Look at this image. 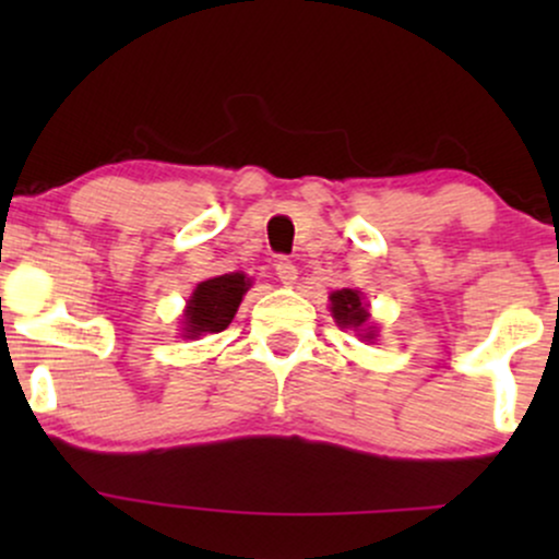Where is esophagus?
Listing matches in <instances>:
<instances>
[{
	"mask_svg": "<svg viewBox=\"0 0 559 559\" xmlns=\"http://www.w3.org/2000/svg\"><path fill=\"white\" fill-rule=\"evenodd\" d=\"M275 275H278V281L284 286H292L297 284V265H294L292 260L281 258L278 262H275Z\"/></svg>",
	"mask_w": 559,
	"mask_h": 559,
	"instance_id": "1",
	"label": "esophagus"
}]
</instances>
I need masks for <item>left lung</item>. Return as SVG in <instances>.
Instances as JSON below:
<instances>
[{"mask_svg": "<svg viewBox=\"0 0 559 559\" xmlns=\"http://www.w3.org/2000/svg\"><path fill=\"white\" fill-rule=\"evenodd\" d=\"M331 316L336 320L342 329H355V331H365L360 336L365 342H370V338H376V331L373 325H369L368 330L364 329L368 324V305L362 301V294L355 292V288H342V292H333L331 294Z\"/></svg>", "mask_w": 559, "mask_h": 559, "instance_id": "8db88e82", "label": "left lung"}]
</instances>
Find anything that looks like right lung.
Here are the masks:
<instances>
[{"label": "right lung", "instance_id": "obj_1", "mask_svg": "<svg viewBox=\"0 0 559 559\" xmlns=\"http://www.w3.org/2000/svg\"><path fill=\"white\" fill-rule=\"evenodd\" d=\"M249 286L252 281L243 273H226L197 284L194 294L186 301L183 336L197 338L204 333L226 331Z\"/></svg>", "mask_w": 559, "mask_h": 559}]
</instances>
